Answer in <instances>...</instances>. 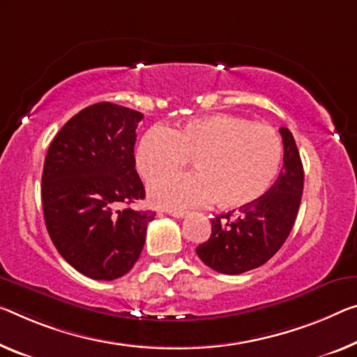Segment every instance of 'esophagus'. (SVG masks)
<instances>
[{"instance_id": "1", "label": "esophagus", "mask_w": 357, "mask_h": 357, "mask_svg": "<svg viewBox=\"0 0 357 357\" xmlns=\"http://www.w3.org/2000/svg\"><path fill=\"white\" fill-rule=\"evenodd\" d=\"M167 213L174 218H183L186 215V212H183V211H167Z\"/></svg>"}]
</instances>
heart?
Here are the masks:
<instances>
[{
	"label": "heart",
	"instance_id": "obj_1",
	"mask_svg": "<svg viewBox=\"0 0 357 357\" xmlns=\"http://www.w3.org/2000/svg\"><path fill=\"white\" fill-rule=\"evenodd\" d=\"M284 146L270 126L234 114H211L174 129L155 126L135 148V166L145 180L181 168L194 158L197 171L153 182L150 197L169 209L218 201L227 209L250 206L274 183Z\"/></svg>",
	"mask_w": 357,
	"mask_h": 357
}]
</instances>
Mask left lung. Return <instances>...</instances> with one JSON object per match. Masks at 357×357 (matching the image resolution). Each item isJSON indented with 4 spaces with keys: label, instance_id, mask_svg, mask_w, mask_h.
Segmentation results:
<instances>
[{
    "label": "left lung",
    "instance_id": "1",
    "mask_svg": "<svg viewBox=\"0 0 357 357\" xmlns=\"http://www.w3.org/2000/svg\"><path fill=\"white\" fill-rule=\"evenodd\" d=\"M282 171L270 191L254 204L217 215L209 241L196 248L199 259L218 273L241 274L266 263L286 243L303 195V164L294 135L281 128Z\"/></svg>",
    "mask_w": 357,
    "mask_h": 357
}]
</instances>
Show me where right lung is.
Instances as JSON below:
<instances>
[{
  "label": "right lung",
  "mask_w": 357,
  "mask_h": 357,
  "mask_svg": "<svg viewBox=\"0 0 357 357\" xmlns=\"http://www.w3.org/2000/svg\"><path fill=\"white\" fill-rule=\"evenodd\" d=\"M144 114L94 103L65 123L43 169V211L59 254L97 281L124 276L139 260L156 213L118 209L145 197L135 171V129Z\"/></svg>",
  "instance_id": "add662e5"
}]
</instances>
